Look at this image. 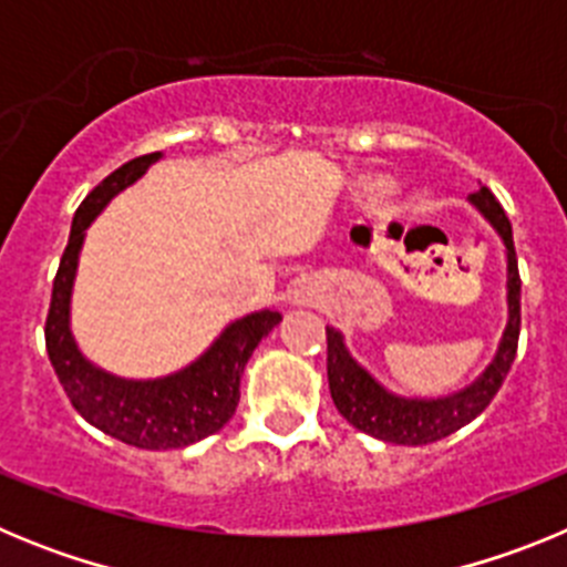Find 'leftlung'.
Masks as SVG:
<instances>
[{
  "instance_id": "1",
  "label": "left lung",
  "mask_w": 567,
  "mask_h": 567,
  "mask_svg": "<svg viewBox=\"0 0 567 567\" xmlns=\"http://www.w3.org/2000/svg\"><path fill=\"white\" fill-rule=\"evenodd\" d=\"M471 204L494 224L505 240L508 249V327H505L503 340H499L497 358L477 378L468 389L452 394V398L440 400H405L394 398L372 378V374L360 369L346 352L343 338L338 329L327 327V374H329V392H332L338 412L343 414L354 429L372 434V437L385 440V443L398 445H425L437 443L449 437L457 429L468 425L471 420L483 414L494 394L499 392L503 380L508 378L511 363L517 358L519 343V295H523V280H519L517 267V249H514V235H511V221L505 215L503 204L488 187H480L471 195Z\"/></svg>"
}]
</instances>
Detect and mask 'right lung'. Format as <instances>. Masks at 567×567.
I'll use <instances>...</instances> for the list:
<instances>
[{
  "instance_id": "obj_1",
  "label": "right lung",
  "mask_w": 567,
  "mask_h": 567,
  "mask_svg": "<svg viewBox=\"0 0 567 567\" xmlns=\"http://www.w3.org/2000/svg\"><path fill=\"white\" fill-rule=\"evenodd\" d=\"M158 155L162 153H147L122 164L99 187L90 189L87 198L79 204L68 247L53 278V295H50L48 320H44L48 358L73 409L110 437L135 445V449H150V452L198 443L233 417L240 400L244 365L260 338L272 332L280 320L278 309H264V312L235 320L193 365L162 380L142 383V380L113 378L82 358L68 327V307L84 229L115 193H122L135 178H142L144 169L158 162Z\"/></svg>"
}]
</instances>
